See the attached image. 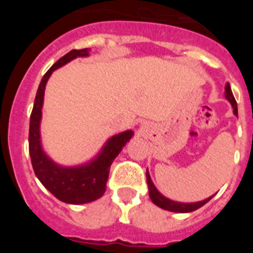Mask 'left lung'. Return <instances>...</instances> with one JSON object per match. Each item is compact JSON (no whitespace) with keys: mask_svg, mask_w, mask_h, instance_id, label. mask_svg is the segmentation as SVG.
<instances>
[{"mask_svg":"<svg viewBox=\"0 0 253 253\" xmlns=\"http://www.w3.org/2000/svg\"><path fill=\"white\" fill-rule=\"evenodd\" d=\"M224 96L225 99L228 101L231 102L232 107H233V114L236 116H238V109H237V102L236 99H234L233 93H232L231 86L227 82L224 87ZM147 184H148V191H149V198L153 202V204H156L157 207L162 208L165 210H169V211H175V213H190V211H194V210L199 209V208H202L203 205L207 204L209 202L210 199L213 198V196H209L208 199H204L202 202H196V203H180V202H173L171 199L166 198V196H163L162 194L160 193L157 190V187L154 186V184L152 182V178L149 176V172L147 169Z\"/></svg>","mask_w":253,"mask_h":253,"instance_id":"8db88e82","label":"left lung"}]
</instances>
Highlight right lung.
I'll use <instances>...</instances> for the list:
<instances>
[{
	"label": "right lung",
	"mask_w": 253,
	"mask_h": 253,
	"mask_svg": "<svg viewBox=\"0 0 253 253\" xmlns=\"http://www.w3.org/2000/svg\"><path fill=\"white\" fill-rule=\"evenodd\" d=\"M88 51L90 49L87 48L80 50L73 49L49 68L42 78L37 91L29 129V152L37 177L58 200L75 205L95 202L104 195L111 163L134 134L133 130L115 134L106 140L97 156L78 166L58 165L44 152L40 137V122L46 82L55 69L63 67L77 57H88Z\"/></svg>",
	"instance_id": "add662e5"
}]
</instances>
